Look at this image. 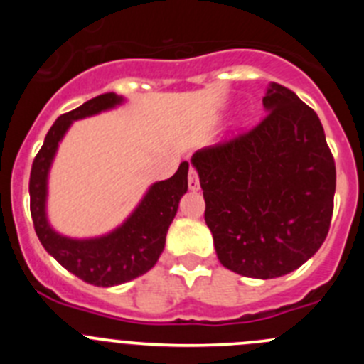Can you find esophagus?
Masks as SVG:
<instances>
[{
  "mask_svg": "<svg viewBox=\"0 0 364 364\" xmlns=\"http://www.w3.org/2000/svg\"><path fill=\"white\" fill-rule=\"evenodd\" d=\"M188 186L191 191H198V189H200V182H198V175H197V171H195V167H189Z\"/></svg>",
  "mask_w": 364,
  "mask_h": 364,
  "instance_id": "obj_1",
  "label": "esophagus"
}]
</instances>
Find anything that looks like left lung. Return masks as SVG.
<instances>
[{
	"mask_svg": "<svg viewBox=\"0 0 364 364\" xmlns=\"http://www.w3.org/2000/svg\"><path fill=\"white\" fill-rule=\"evenodd\" d=\"M266 117L191 156L220 264L253 279L294 272L317 253L333 213L336 162L319 117L269 83Z\"/></svg>",
	"mask_w": 364,
	"mask_h": 364,
	"instance_id": "8db88e82",
	"label": "left lung"
}]
</instances>
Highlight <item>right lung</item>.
<instances>
[{"instance_id":"add662e5","label":"right lung","mask_w":364,"mask_h":364,"mask_svg":"<svg viewBox=\"0 0 364 364\" xmlns=\"http://www.w3.org/2000/svg\"><path fill=\"white\" fill-rule=\"evenodd\" d=\"M122 102V96L105 92L58 118L32 162L28 182L31 215L41 246L76 277L104 288L133 281L156 264L166 246L167 230L178 210L180 198L188 191L189 164L182 162L171 178L154 182L136 210L111 233L95 239H69L50 228L45 210L47 176L58 144L62 142L63 134L74 120L117 107Z\"/></svg>"}]
</instances>
